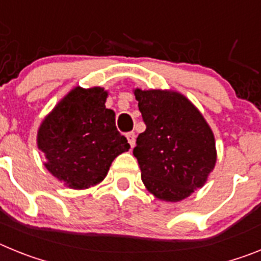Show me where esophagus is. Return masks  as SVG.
Listing matches in <instances>:
<instances>
[{
	"label": "esophagus",
	"mask_w": 261,
	"mask_h": 261,
	"mask_svg": "<svg viewBox=\"0 0 261 261\" xmlns=\"http://www.w3.org/2000/svg\"><path fill=\"white\" fill-rule=\"evenodd\" d=\"M126 138H128V142L130 146H135L136 144V133L135 132H128L126 133Z\"/></svg>",
	"instance_id": "1"
}]
</instances>
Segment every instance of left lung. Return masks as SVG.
I'll return each mask as SVG.
<instances>
[{"label":"left lung","mask_w":261,"mask_h":261,"mask_svg":"<svg viewBox=\"0 0 261 261\" xmlns=\"http://www.w3.org/2000/svg\"><path fill=\"white\" fill-rule=\"evenodd\" d=\"M135 95L146 125L133 149L142 181L156 199L180 201L204 186L216 165L213 132L181 94L137 89Z\"/></svg>","instance_id":"obj_1"}]
</instances>
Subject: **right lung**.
<instances>
[{"instance_id":"right-lung-1","label":"right lung","mask_w":261,"mask_h":261,"mask_svg":"<svg viewBox=\"0 0 261 261\" xmlns=\"http://www.w3.org/2000/svg\"><path fill=\"white\" fill-rule=\"evenodd\" d=\"M106 98L100 87H75L39 129L38 146L47 158L45 167L74 190L102 181L112 161L130 147L116 129L115 112L106 108Z\"/></svg>"}]
</instances>
